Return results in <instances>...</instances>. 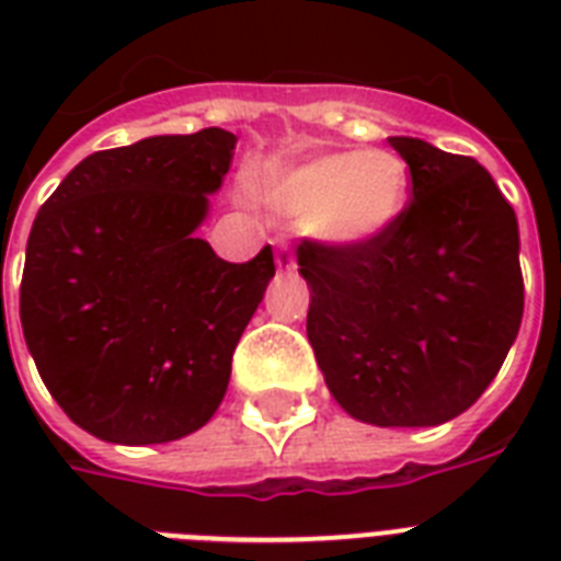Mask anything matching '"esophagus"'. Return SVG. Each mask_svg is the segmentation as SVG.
Returning <instances> with one entry per match:
<instances>
[{
	"label": "esophagus",
	"instance_id": "1",
	"mask_svg": "<svg viewBox=\"0 0 561 561\" xmlns=\"http://www.w3.org/2000/svg\"><path fill=\"white\" fill-rule=\"evenodd\" d=\"M276 267H279L282 273H294V271H297V262H294V255H290V250L285 244H282L279 253H276Z\"/></svg>",
	"mask_w": 561,
	"mask_h": 561
}]
</instances>
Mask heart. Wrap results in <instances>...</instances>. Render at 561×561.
<instances>
[{
	"mask_svg": "<svg viewBox=\"0 0 561 561\" xmlns=\"http://www.w3.org/2000/svg\"><path fill=\"white\" fill-rule=\"evenodd\" d=\"M410 169L390 148L317 153L273 169L262 201L329 247H367L408 209Z\"/></svg>",
	"mask_w": 561,
	"mask_h": 561,
	"instance_id": "heart-1",
	"label": "heart"
}]
</instances>
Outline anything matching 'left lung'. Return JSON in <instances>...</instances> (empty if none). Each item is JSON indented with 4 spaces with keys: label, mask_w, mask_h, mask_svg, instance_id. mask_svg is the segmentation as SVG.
<instances>
[{
    "label": "left lung",
    "mask_w": 561,
    "mask_h": 561,
    "mask_svg": "<svg viewBox=\"0 0 561 561\" xmlns=\"http://www.w3.org/2000/svg\"><path fill=\"white\" fill-rule=\"evenodd\" d=\"M413 201L367 247L302 241L308 341L352 419L434 427L483 396L524 314L518 220L478 160L390 136Z\"/></svg>",
    "instance_id": "left-lung-1"
}]
</instances>
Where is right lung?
I'll return each instance as SVG.
<instances>
[{
    "mask_svg": "<svg viewBox=\"0 0 561 561\" xmlns=\"http://www.w3.org/2000/svg\"><path fill=\"white\" fill-rule=\"evenodd\" d=\"M236 142L206 127L90 153L34 218L22 334L51 399L104 443H171L224 401L276 273L271 247L232 264L194 236Z\"/></svg>",
    "mask_w": 561,
    "mask_h": 561,
    "instance_id": "1",
    "label": "right lung"
}]
</instances>
